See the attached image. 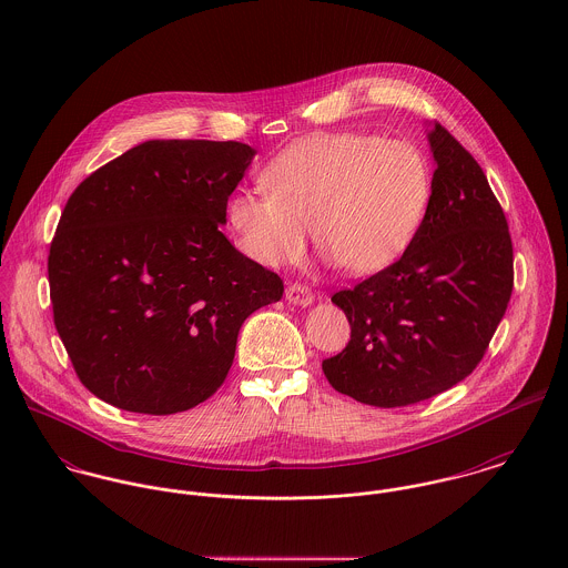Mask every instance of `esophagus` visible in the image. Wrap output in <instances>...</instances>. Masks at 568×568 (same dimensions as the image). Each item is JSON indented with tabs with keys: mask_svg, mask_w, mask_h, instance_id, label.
<instances>
[{
	"mask_svg": "<svg viewBox=\"0 0 568 568\" xmlns=\"http://www.w3.org/2000/svg\"><path fill=\"white\" fill-rule=\"evenodd\" d=\"M313 291L306 286V284H302V282H291L288 286H286V300L291 302V304H297V306H308V304H313Z\"/></svg>",
	"mask_w": 568,
	"mask_h": 568,
	"instance_id": "34e87169",
	"label": "esophagus"
}]
</instances>
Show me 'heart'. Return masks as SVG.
<instances>
[{
  "mask_svg": "<svg viewBox=\"0 0 568 568\" xmlns=\"http://www.w3.org/2000/svg\"><path fill=\"white\" fill-rule=\"evenodd\" d=\"M262 179L268 192L230 196L227 221L244 255L271 268L297 262L315 227L345 271L378 273L413 243L433 194L430 163L415 144L356 131L291 144Z\"/></svg>",
  "mask_w": 568,
  "mask_h": 568,
  "instance_id": "1",
  "label": "heart"
}]
</instances>
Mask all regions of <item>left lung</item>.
<instances>
[{
    "label": "left lung",
    "instance_id": "1",
    "mask_svg": "<svg viewBox=\"0 0 568 568\" xmlns=\"http://www.w3.org/2000/svg\"><path fill=\"white\" fill-rule=\"evenodd\" d=\"M426 216L400 260L332 295L349 343L322 363L327 383L363 405L428 400L470 376L514 288L505 212L477 160L439 124Z\"/></svg>",
    "mask_w": 568,
    "mask_h": 568
}]
</instances>
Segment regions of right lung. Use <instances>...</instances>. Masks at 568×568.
<instances>
[{"label":"right lung","instance_id":"add662e5","mask_svg":"<svg viewBox=\"0 0 568 568\" xmlns=\"http://www.w3.org/2000/svg\"><path fill=\"white\" fill-rule=\"evenodd\" d=\"M255 151L153 140L72 192L48 255L57 332L82 385L109 405L172 415L227 378L244 320L284 282L219 230Z\"/></svg>","mask_w":568,"mask_h":568}]
</instances>
